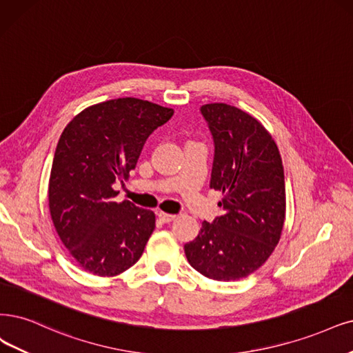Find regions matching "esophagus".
Returning a JSON list of instances; mask_svg holds the SVG:
<instances>
[{
  "instance_id": "esophagus-1",
  "label": "esophagus",
  "mask_w": 353,
  "mask_h": 353,
  "mask_svg": "<svg viewBox=\"0 0 353 353\" xmlns=\"http://www.w3.org/2000/svg\"><path fill=\"white\" fill-rule=\"evenodd\" d=\"M159 218H160L161 223L167 224V223H172V221H174V219H176V215H173V214H167V212L160 211V212H159Z\"/></svg>"
}]
</instances>
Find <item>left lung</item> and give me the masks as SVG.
Segmentation results:
<instances>
[{"instance_id": "8db88e82", "label": "left lung", "mask_w": 353, "mask_h": 353, "mask_svg": "<svg viewBox=\"0 0 353 353\" xmlns=\"http://www.w3.org/2000/svg\"><path fill=\"white\" fill-rule=\"evenodd\" d=\"M201 112L215 143L211 189L223 192V215L203 221L185 244L188 262L214 281H239L262 266L279 243L285 223V177L281 154L266 128L225 103Z\"/></svg>"}]
</instances>
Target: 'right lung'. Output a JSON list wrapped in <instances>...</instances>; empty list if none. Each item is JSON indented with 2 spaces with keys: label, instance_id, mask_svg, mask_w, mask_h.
Masks as SVG:
<instances>
[{
  "label": "right lung",
  "instance_id": "right-lung-1",
  "mask_svg": "<svg viewBox=\"0 0 353 353\" xmlns=\"http://www.w3.org/2000/svg\"><path fill=\"white\" fill-rule=\"evenodd\" d=\"M174 110L123 97L97 103L63 129L49 177V211L62 244L85 272L116 276L134 266L155 228V214L114 202L143 143Z\"/></svg>",
  "mask_w": 353,
  "mask_h": 353
}]
</instances>
